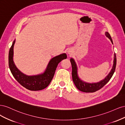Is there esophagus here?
Masks as SVG:
<instances>
[{
	"mask_svg": "<svg viewBox=\"0 0 125 125\" xmlns=\"http://www.w3.org/2000/svg\"><path fill=\"white\" fill-rule=\"evenodd\" d=\"M67 52H68V54H71V51H68Z\"/></svg>",
	"mask_w": 125,
	"mask_h": 125,
	"instance_id": "34e87169",
	"label": "esophagus"
}]
</instances>
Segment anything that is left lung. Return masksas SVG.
Here are the masks:
<instances>
[{
	"label": "left lung",
	"instance_id": "obj_1",
	"mask_svg": "<svg viewBox=\"0 0 125 125\" xmlns=\"http://www.w3.org/2000/svg\"><path fill=\"white\" fill-rule=\"evenodd\" d=\"M105 35L111 40L112 43L113 44V41L110 34L106 32H105ZM70 62L72 66V77H73V80L75 86L77 87V88L79 90L81 91L82 92L86 93H92L95 92L96 91L101 89L102 88H103V87L109 81V80L111 79L113 74L114 73L116 68V54H114L113 65L111 71L109 72V73L108 74V75L104 79H103V80L95 83H89L82 80L81 79L79 78L78 75V67L77 63L75 62V60H74V59L71 58L70 59Z\"/></svg>",
	"mask_w": 125,
	"mask_h": 125
}]
</instances>
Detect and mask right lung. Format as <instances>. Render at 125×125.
Wrapping results in <instances>:
<instances>
[{"instance_id": "obj_1", "label": "right lung", "mask_w": 125, "mask_h": 125, "mask_svg": "<svg viewBox=\"0 0 125 125\" xmlns=\"http://www.w3.org/2000/svg\"><path fill=\"white\" fill-rule=\"evenodd\" d=\"M15 42L16 40L13 42L9 52V67L14 78L21 85L29 90L39 91L46 88L53 78L58 64L67 58L66 54L63 53L52 58L43 73L28 75L19 70L14 62L13 47Z\"/></svg>"}]
</instances>
